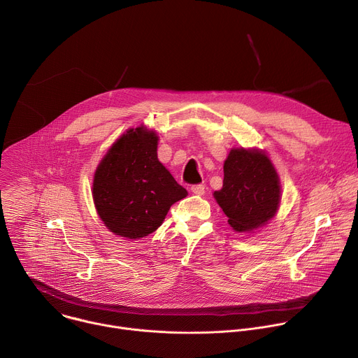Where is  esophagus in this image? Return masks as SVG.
Masks as SVG:
<instances>
[{"instance_id": "obj_1", "label": "esophagus", "mask_w": 358, "mask_h": 358, "mask_svg": "<svg viewBox=\"0 0 358 358\" xmlns=\"http://www.w3.org/2000/svg\"><path fill=\"white\" fill-rule=\"evenodd\" d=\"M191 191L195 195H203V192H206V187H203L202 184H195L191 187Z\"/></svg>"}]
</instances>
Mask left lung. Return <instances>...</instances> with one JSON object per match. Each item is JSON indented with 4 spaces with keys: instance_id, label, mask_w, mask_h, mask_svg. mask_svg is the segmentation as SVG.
Segmentation results:
<instances>
[{
    "instance_id": "1",
    "label": "left lung",
    "mask_w": 358,
    "mask_h": 358,
    "mask_svg": "<svg viewBox=\"0 0 358 358\" xmlns=\"http://www.w3.org/2000/svg\"><path fill=\"white\" fill-rule=\"evenodd\" d=\"M278 171L265 151L231 148L224 162L222 188L214 198L236 232H253L275 218L282 199Z\"/></svg>"
}]
</instances>
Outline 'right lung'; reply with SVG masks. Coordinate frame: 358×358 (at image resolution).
Listing matches in <instances>:
<instances>
[{
  "mask_svg": "<svg viewBox=\"0 0 358 358\" xmlns=\"http://www.w3.org/2000/svg\"><path fill=\"white\" fill-rule=\"evenodd\" d=\"M159 136L144 124L126 130L100 160L92 195L97 215L117 236L140 239L155 232L170 207L188 195L159 162Z\"/></svg>",
  "mask_w": 358,
  "mask_h": 358,
  "instance_id": "obj_1",
  "label": "right lung"
}]
</instances>
